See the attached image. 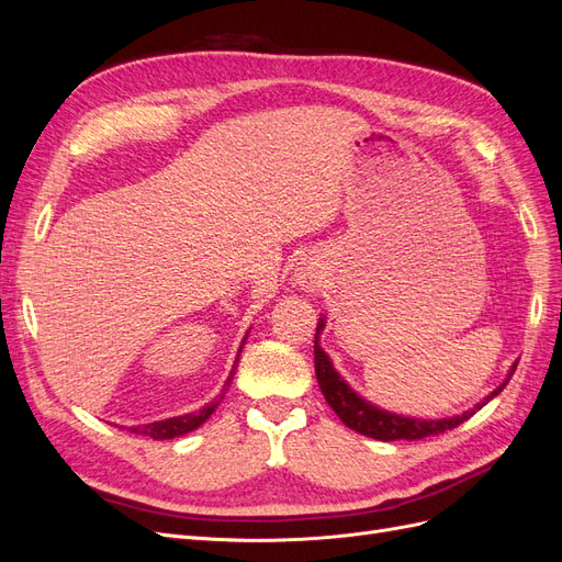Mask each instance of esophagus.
I'll return each mask as SVG.
<instances>
[{
	"mask_svg": "<svg viewBox=\"0 0 562 562\" xmlns=\"http://www.w3.org/2000/svg\"><path fill=\"white\" fill-rule=\"evenodd\" d=\"M293 281L302 288L304 293H316L323 283V271L316 262L302 260V262H297V267L293 271Z\"/></svg>",
	"mask_w": 562,
	"mask_h": 562,
	"instance_id": "34e87169",
	"label": "esophagus"
}]
</instances>
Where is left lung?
I'll return each instance as SVG.
<instances>
[{
  "label": "left lung",
  "mask_w": 562,
  "mask_h": 562,
  "mask_svg": "<svg viewBox=\"0 0 562 562\" xmlns=\"http://www.w3.org/2000/svg\"><path fill=\"white\" fill-rule=\"evenodd\" d=\"M323 328H326V314H321L318 326H316V337H314V368H316V380H318L323 396H326L335 415L342 419V424H347L349 429H353L356 434H363L368 438H378V440H422L427 436H436V434H443L448 429L459 427V424L467 422L471 415H475V411H481L485 403H490L499 394V391L508 384V380H512V375L516 372V366H518V361H514V366L506 372L504 382L497 389H492L481 403H475L471 411H464L462 415L438 417V419L398 415V413L384 411V407H380L375 403H370L342 375H339L337 368L333 366V359L321 347Z\"/></svg>",
  "instance_id": "1"
}]
</instances>
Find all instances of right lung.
I'll return each instance as SVG.
<instances>
[{
	"label": "right lung",
	"instance_id": "1",
	"mask_svg": "<svg viewBox=\"0 0 562 562\" xmlns=\"http://www.w3.org/2000/svg\"><path fill=\"white\" fill-rule=\"evenodd\" d=\"M248 333H250V328H248ZM248 333H246V335H244V339H241L239 351H236L234 366H232L229 375H227V380H225V384H223V391H220L217 398H213L211 403H206L203 407H199V411H194V413H184V415H178V417H166V419H157V422H147V424H140V427H128V429H131V434L149 436V438H155V440H168V438H178V436H184V434H190V431L199 429L201 424L206 422V419L215 413V407L220 405V401L225 398L227 389H229V384H232V380H234L236 366H239V356H241V349H244L246 339H248Z\"/></svg>",
	"mask_w": 562,
	"mask_h": 562
}]
</instances>
